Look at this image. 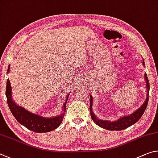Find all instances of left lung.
<instances>
[{"mask_svg":"<svg viewBox=\"0 0 158 158\" xmlns=\"http://www.w3.org/2000/svg\"><path fill=\"white\" fill-rule=\"evenodd\" d=\"M143 65H144V62H143ZM145 80L146 81V88H147V98H146V100L145 101L144 103H143L142 107H140L139 108L136 110L135 112L132 113V114L126 116V117L124 116V117L120 118L119 119L114 121V122H112V121L101 120L96 118L94 114V112L92 111L93 100L92 96H90L89 110L91 112V117H92L93 121H94L98 126L104 129L108 130V131H121V130L128 128V127L133 125L134 123L137 122V121L139 120V118L142 117L143 112H145L148 102L149 89H150V87H149V82L147 75L146 74H145Z\"/></svg>","mask_w":158,"mask_h":158,"instance_id":"obj_1","label":"left lung"}]
</instances>
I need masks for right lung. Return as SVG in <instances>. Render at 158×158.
Segmentation results:
<instances>
[{
	"instance_id": "right-lung-1",
	"label": "right lung",
	"mask_w": 158,
	"mask_h": 158,
	"mask_svg": "<svg viewBox=\"0 0 158 158\" xmlns=\"http://www.w3.org/2000/svg\"><path fill=\"white\" fill-rule=\"evenodd\" d=\"M10 66L9 65L7 73L10 71ZM6 97L8 106L12 114L14 115L19 123L26 127L30 131L35 132H48L52 131L59 126L64 118L66 111V104L69 95L66 96V100L64 104V112L60 116L52 118H46L37 114H32L21 106H18L12 101V88L10 80L7 79L6 85Z\"/></svg>"
}]
</instances>
